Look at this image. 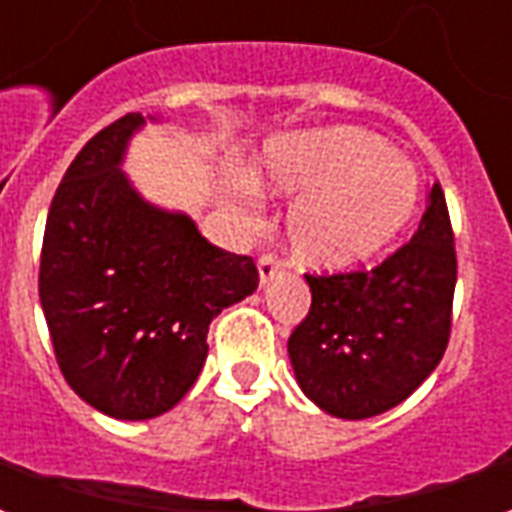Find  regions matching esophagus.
I'll return each instance as SVG.
<instances>
[{
    "label": "esophagus",
    "mask_w": 512,
    "mask_h": 512,
    "mask_svg": "<svg viewBox=\"0 0 512 512\" xmlns=\"http://www.w3.org/2000/svg\"><path fill=\"white\" fill-rule=\"evenodd\" d=\"M257 274H260V285L266 288L268 282L279 274V263L271 255H263L257 260Z\"/></svg>",
    "instance_id": "1"
}]
</instances>
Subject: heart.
<instances>
[{"label": "heart", "instance_id": "b5f03b06", "mask_svg": "<svg viewBox=\"0 0 512 512\" xmlns=\"http://www.w3.org/2000/svg\"><path fill=\"white\" fill-rule=\"evenodd\" d=\"M249 180L268 194L299 197L285 219L290 252L318 271H345L381 255L422 197L417 167L354 126L271 139L252 158ZM230 200L238 205V191Z\"/></svg>", "mask_w": 512, "mask_h": 512}]
</instances>
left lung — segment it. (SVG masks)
<instances>
[{
	"instance_id": "8db88e82",
	"label": "left lung",
	"mask_w": 512,
	"mask_h": 512,
	"mask_svg": "<svg viewBox=\"0 0 512 512\" xmlns=\"http://www.w3.org/2000/svg\"><path fill=\"white\" fill-rule=\"evenodd\" d=\"M455 246L444 191L403 249L373 271L307 277L310 315L288 340L293 376L340 419L378 417L436 370L450 340Z\"/></svg>"
}]
</instances>
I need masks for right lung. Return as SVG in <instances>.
<instances>
[{
    "label": "right lung",
    "instance_id": "right-lung-1",
    "mask_svg": "<svg viewBox=\"0 0 512 512\" xmlns=\"http://www.w3.org/2000/svg\"><path fill=\"white\" fill-rule=\"evenodd\" d=\"M161 115L120 117L73 158L40 255V307L65 381L115 419L178 406L208 356V326L257 290L252 257L213 246L186 211L145 200L123 169Z\"/></svg>",
    "mask_w": 512,
    "mask_h": 512
}]
</instances>
